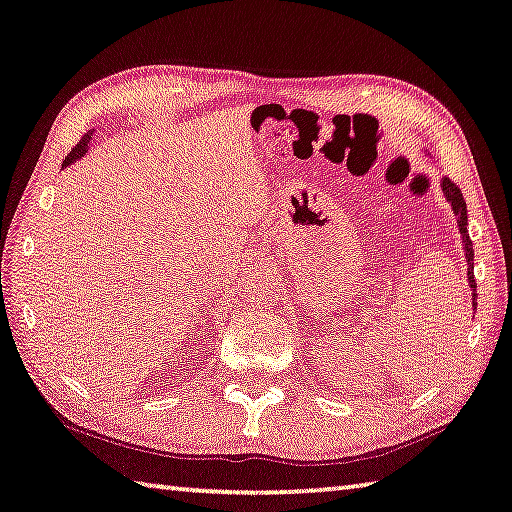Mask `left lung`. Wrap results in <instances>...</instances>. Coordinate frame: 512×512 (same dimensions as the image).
Returning a JSON list of instances; mask_svg holds the SVG:
<instances>
[{"label":"left lung","mask_w":512,"mask_h":512,"mask_svg":"<svg viewBox=\"0 0 512 512\" xmlns=\"http://www.w3.org/2000/svg\"><path fill=\"white\" fill-rule=\"evenodd\" d=\"M442 190L446 194V201L451 203V208L455 212V217H458V226H460V233H462V242H465V258H467V279H469V286L474 293V304H476V279H474V245H471L469 240V233H467V203H465V196H462L460 187L453 183L451 178H444L442 180Z\"/></svg>","instance_id":"left-lung-1"}]
</instances>
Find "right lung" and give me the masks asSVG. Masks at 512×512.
I'll list each match as a JSON object with an SVG mask.
<instances>
[{"label":"right lung","mask_w":512,"mask_h":512,"mask_svg":"<svg viewBox=\"0 0 512 512\" xmlns=\"http://www.w3.org/2000/svg\"><path fill=\"white\" fill-rule=\"evenodd\" d=\"M91 137H93V130H89L86 132V135L77 141V146L73 148V151L68 153V157L64 160V167H68V164H73L75 160H80V157H84V153L89 151V141H91Z\"/></svg>","instance_id":"1"}]
</instances>
